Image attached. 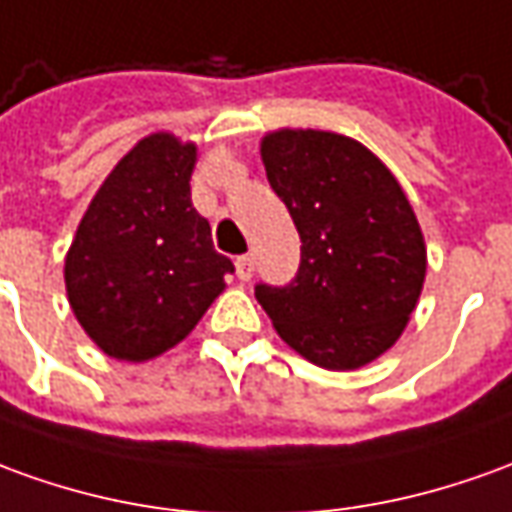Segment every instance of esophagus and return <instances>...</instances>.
<instances>
[{"label":"esophagus","mask_w":512,"mask_h":512,"mask_svg":"<svg viewBox=\"0 0 512 512\" xmlns=\"http://www.w3.org/2000/svg\"><path fill=\"white\" fill-rule=\"evenodd\" d=\"M236 276H239V281H250L253 278V259L250 256H239L236 259Z\"/></svg>","instance_id":"obj_1"}]
</instances>
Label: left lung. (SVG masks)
I'll return each mask as SVG.
<instances>
[{"label": "left lung", "instance_id": "left-lung-1", "mask_svg": "<svg viewBox=\"0 0 512 512\" xmlns=\"http://www.w3.org/2000/svg\"><path fill=\"white\" fill-rule=\"evenodd\" d=\"M262 164L301 236L287 287H256L278 337L326 370H357L407 329L426 278V242L382 158L331 130L278 128Z\"/></svg>", "mask_w": 512, "mask_h": 512}]
</instances>
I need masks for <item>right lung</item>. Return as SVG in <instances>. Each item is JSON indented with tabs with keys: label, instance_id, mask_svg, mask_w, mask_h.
<instances>
[{
	"label": "right lung",
	"instance_id": "add662e5",
	"mask_svg": "<svg viewBox=\"0 0 512 512\" xmlns=\"http://www.w3.org/2000/svg\"><path fill=\"white\" fill-rule=\"evenodd\" d=\"M195 164V142L144 136L91 197L66 253L74 317L119 362H147L186 340L234 273L192 206Z\"/></svg>",
	"mask_w": 512,
	"mask_h": 512
}]
</instances>
